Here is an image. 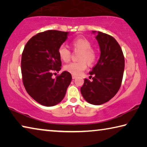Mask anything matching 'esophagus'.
Masks as SVG:
<instances>
[{
    "label": "esophagus",
    "instance_id": "1",
    "mask_svg": "<svg viewBox=\"0 0 147 147\" xmlns=\"http://www.w3.org/2000/svg\"><path fill=\"white\" fill-rule=\"evenodd\" d=\"M76 78H77V76H76L72 75V79H75Z\"/></svg>",
    "mask_w": 147,
    "mask_h": 147
}]
</instances>
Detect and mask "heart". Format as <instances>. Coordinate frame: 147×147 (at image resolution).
<instances>
[{"label": "heart", "instance_id": "obj_1", "mask_svg": "<svg viewBox=\"0 0 147 147\" xmlns=\"http://www.w3.org/2000/svg\"><path fill=\"white\" fill-rule=\"evenodd\" d=\"M71 45L76 51H81L79 56V62H72L65 65L64 68L73 75H79L86 68L87 64L91 65L96 61L97 54L92 49V44L85 38H77L71 42ZM59 55L62 61L68 62L71 57V52L65 45H61L58 50Z\"/></svg>", "mask_w": 147, "mask_h": 147}]
</instances>
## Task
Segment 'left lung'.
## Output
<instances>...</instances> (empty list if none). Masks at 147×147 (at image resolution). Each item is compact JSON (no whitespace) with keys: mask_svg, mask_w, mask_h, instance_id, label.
<instances>
[{"mask_svg":"<svg viewBox=\"0 0 147 147\" xmlns=\"http://www.w3.org/2000/svg\"><path fill=\"white\" fill-rule=\"evenodd\" d=\"M97 33L96 38L100 46V57L89 72L94 76L92 81L85 79L81 92L86 102L98 105L108 102L119 91L123 78L124 57L121 46L113 37L101 32Z\"/></svg>","mask_w":147,"mask_h":147,"instance_id":"left-lung-1","label":"left lung"}]
</instances>
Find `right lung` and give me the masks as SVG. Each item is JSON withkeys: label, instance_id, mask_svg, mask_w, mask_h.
Listing matches in <instances>:
<instances>
[{"label": "right lung", "instance_id": "1", "mask_svg": "<svg viewBox=\"0 0 147 147\" xmlns=\"http://www.w3.org/2000/svg\"><path fill=\"white\" fill-rule=\"evenodd\" d=\"M69 32L50 30L40 32L28 41L21 57V74L26 92L40 104L51 107L63 100L71 81V75L61 70L58 50Z\"/></svg>", "mask_w": 147, "mask_h": 147}]
</instances>
